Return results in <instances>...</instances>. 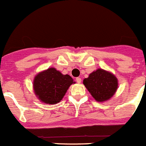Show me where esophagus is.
<instances>
[{
    "label": "esophagus",
    "instance_id": "obj_1",
    "mask_svg": "<svg viewBox=\"0 0 146 146\" xmlns=\"http://www.w3.org/2000/svg\"><path fill=\"white\" fill-rule=\"evenodd\" d=\"M75 80L78 84H80V83H81V78H76Z\"/></svg>",
    "mask_w": 146,
    "mask_h": 146
}]
</instances>
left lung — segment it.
I'll return each mask as SVG.
<instances>
[{
	"mask_svg": "<svg viewBox=\"0 0 146 146\" xmlns=\"http://www.w3.org/2000/svg\"><path fill=\"white\" fill-rule=\"evenodd\" d=\"M88 91L97 102L108 101L113 96L118 87L117 78L111 73L98 69L84 80Z\"/></svg>",
	"mask_w": 146,
	"mask_h": 146,
	"instance_id": "obj_1",
	"label": "left lung"
}]
</instances>
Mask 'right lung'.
<instances>
[{
  "instance_id": "obj_1",
  "label": "right lung",
  "mask_w": 146,
  "mask_h": 146,
  "mask_svg": "<svg viewBox=\"0 0 146 146\" xmlns=\"http://www.w3.org/2000/svg\"><path fill=\"white\" fill-rule=\"evenodd\" d=\"M73 83L68 74L64 75L56 68H50L36 76L33 89L38 99L44 103L54 104L62 100Z\"/></svg>"
}]
</instances>
